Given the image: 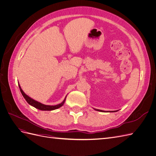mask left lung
Instances as JSON below:
<instances>
[{
    "mask_svg": "<svg viewBox=\"0 0 156 156\" xmlns=\"http://www.w3.org/2000/svg\"><path fill=\"white\" fill-rule=\"evenodd\" d=\"M94 110L98 111H100V112H105V111H102V110H100V109H96V108H94ZM118 111H111V112H116Z\"/></svg>",
    "mask_w": 156,
    "mask_h": 156,
    "instance_id": "8db88e82",
    "label": "left lung"
}]
</instances>
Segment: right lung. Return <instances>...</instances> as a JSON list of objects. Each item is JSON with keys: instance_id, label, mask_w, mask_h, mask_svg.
<instances>
[{"instance_id": "right-lung-1", "label": "right lung", "mask_w": 156, "mask_h": 156, "mask_svg": "<svg viewBox=\"0 0 156 156\" xmlns=\"http://www.w3.org/2000/svg\"><path fill=\"white\" fill-rule=\"evenodd\" d=\"M19 87H20V91L22 94V95L25 99V100L27 101V102L29 103V105H30L33 107H34L35 108H37V109L41 110V111H52V110L56 109V108H60V107H62L64 105V103L65 100H66V97L65 99L64 100V101L61 103H60V104L56 105H44V104H42V103H41L38 101H37L36 100H34L33 99H32L29 96H28L27 94H25V92L23 91V90L21 89L20 84H19Z\"/></svg>"}]
</instances>
